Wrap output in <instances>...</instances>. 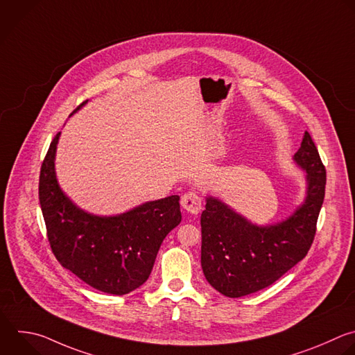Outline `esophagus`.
<instances>
[{"instance_id": "1", "label": "esophagus", "mask_w": 355, "mask_h": 355, "mask_svg": "<svg viewBox=\"0 0 355 355\" xmlns=\"http://www.w3.org/2000/svg\"><path fill=\"white\" fill-rule=\"evenodd\" d=\"M181 205L187 211L192 214H198L202 209V199L196 192L189 191L181 198Z\"/></svg>"}]
</instances>
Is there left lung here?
<instances>
[{
	"instance_id": "8db88e82",
	"label": "left lung",
	"mask_w": 355,
	"mask_h": 355,
	"mask_svg": "<svg viewBox=\"0 0 355 355\" xmlns=\"http://www.w3.org/2000/svg\"><path fill=\"white\" fill-rule=\"evenodd\" d=\"M294 160L306 171V198L282 223L257 225L221 200L206 198L200 265L209 284L223 295L239 298L263 290L306 257L326 187V170L308 131Z\"/></svg>"
}]
</instances>
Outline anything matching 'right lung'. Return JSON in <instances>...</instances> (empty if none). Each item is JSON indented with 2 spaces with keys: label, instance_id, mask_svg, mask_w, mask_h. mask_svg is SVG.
Here are the masks:
<instances>
[{
  "label": "right lung",
  "instance_id": "1",
  "mask_svg": "<svg viewBox=\"0 0 355 355\" xmlns=\"http://www.w3.org/2000/svg\"><path fill=\"white\" fill-rule=\"evenodd\" d=\"M60 134L50 144L39 180V200L51 251L65 269L93 288L114 295L128 294L148 280L166 235L181 223L180 196L146 202L118 216L83 211L57 182L54 159Z\"/></svg>",
  "mask_w": 355,
  "mask_h": 355
}]
</instances>
